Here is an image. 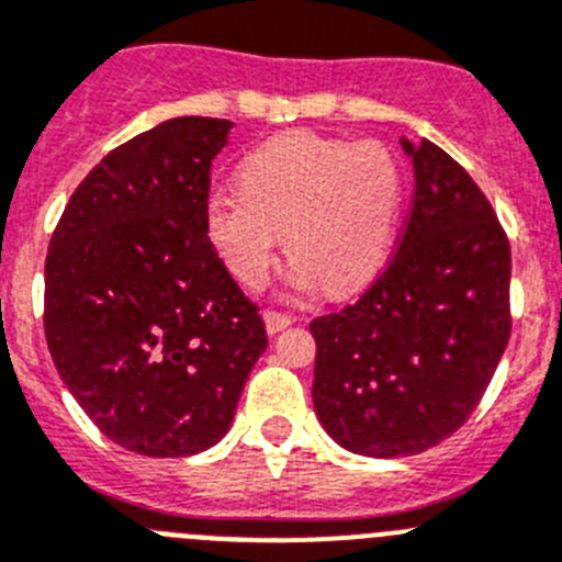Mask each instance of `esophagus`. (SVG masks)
<instances>
[{"mask_svg": "<svg viewBox=\"0 0 562 562\" xmlns=\"http://www.w3.org/2000/svg\"><path fill=\"white\" fill-rule=\"evenodd\" d=\"M263 322H266V329H269V335H277V333H282V329H285V327H291L293 318L288 316V313L266 311L263 313Z\"/></svg>", "mask_w": 562, "mask_h": 562, "instance_id": "1", "label": "esophagus"}]
</instances>
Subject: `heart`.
I'll use <instances>...</instances> for the list:
<instances>
[{
    "label": "heart",
    "mask_w": 562,
    "mask_h": 562,
    "mask_svg": "<svg viewBox=\"0 0 562 562\" xmlns=\"http://www.w3.org/2000/svg\"><path fill=\"white\" fill-rule=\"evenodd\" d=\"M400 207L402 171L385 146L299 130L244 157L238 193H210L204 227L244 285H263L285 235L291 288L352 293L385 263Z\"/></svg>",
    "instance_id": "heart-1"
}]
</instances>
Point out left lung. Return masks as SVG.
<instances>
[{"label": "left lung", "instance_id": "obj_1", "mask_svg": "<svg viewBox=\"0 0 562 562\" xmlns=\"http://www.w3.org/2000/svg\"><path fill=\"white\" fill-rule=\"evenodd\" d=\"M416 175L396 255L340 313L316 318L313 407L366 458H411L463 427L510 338V244L469 171L402 138Z\"/></svg>", "mask_w": 562, "mask_h": 562}]
</instances>
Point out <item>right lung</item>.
<instances>
[{
    "label": "right lung",
    "mask_w": 562,
    "mask_h": 562,
    "mask_svg": "<svg viewBox=\"0 0 562 562\" xmlns=\"http://www.w3.org/2000/svg\"><path fill=\"white\" fill-rule=\"evenodd\" d=\"M229 130L180 115L104 155L46 255L57 374L113 443L146 458L216 447L269 346L204 227L210 162Z\"/></svg>",
    "instance_id": "add662e5"
}]
</instances>
